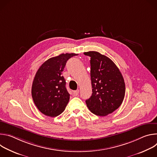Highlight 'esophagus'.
<instances>
[{
  "label": "esophagus",
  "instance_id": "1",
  "mask_svg": "<svg viewBox=\"0 0 157 157\" xmlns=\"http://www.w3.org/2000/svg\"><path fill=\"white\" fill-rule=\"evenodd\" d=\"M73 96H78V94H79V90H78V89H77V90H76V91H73Z\"/></svg>",
  "mask_w": 157,
  "mask_h": 157
}]
</instances>
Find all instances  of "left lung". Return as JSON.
Returning a JSON list of instances; mask_svg holds the SVG:
<instances>
[{
    "label": "left lung",
    "mask_w": 157,
    "mask_h": 157,
    "mask_svg": "<svg viewBox=\"0 0 157 157\" xmlns=\"http://www.w3.org/2000/svg\"><path fill=\"white\" fill-rule=\"evenodd\" d=\"M84 54L91 57L93 91L86 105L95 115L105 116L122 104L125 93L124 79L116 64L106 56L93 51Z\"/></svg>",
    "instance_id": "obj_1"
}]
</instances>
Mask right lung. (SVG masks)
<instances>
[{"label":"right lung","mask_w":157,"mask_h":157,"mask_svg":"<svg viewBox=\"0 0 157 157\" xmlns=\"http://www.w3.org/2000/svg\"><path fill=\"white\" fill-rule=\"evenodd\" d=\"M75 53H62L44 62L35 76L32 96L41 113L50 117H56L64 110L70 100L66 88V81L62 76L65 65Z\"/></svg>","instance_id":"1"}]
</instances>
